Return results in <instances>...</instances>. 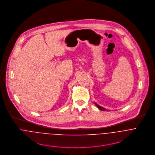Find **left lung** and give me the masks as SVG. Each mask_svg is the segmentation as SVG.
<instances>
[{"mask_svg": "<svg viewBox=\"0 0 155 155\" xmlns=\"http://www.w3.org/2000/svg\"><path fill=\"white\" fill-rule=\"evenodd\" d=\"M94 104L96 106V107H98V108H99L100 110H103V111H104V110L108 111V110H109L108 109H106L104 107H103L102 106H101L99 105L97 103H96V102H94ZM109 111H110V110H109Z\"/></svg>", "mask_w": 155, "mask_h": 155, "instance_id": "8db88e82", "label": "left lung"}]
</instances>
